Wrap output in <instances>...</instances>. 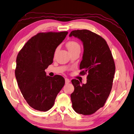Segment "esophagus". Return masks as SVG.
Segmentation results:
<instances>
[{"mask_svg": "<svg viewBox=\"0 0 134 134\" xmlns=\"http://www.w3.org/2000/svg\"><path fill=\"white\" fill-rule=\"evenodd\" d=\"M70 82V79H69L68 78H65V84L69 83Z\"/></svg>", "mask_w": 134, "mask_h": 134, "instance_id": "esophagus-1", "label": "esophagus"}]
</instances>
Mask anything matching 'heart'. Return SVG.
<instances>
[{
    "mask_svg": "<svg viewBox=\"0 0 134 134\" xmlns=\"http://www.w3.org/2000/svg\"><path fill=\"white\" fill-rule=\"evenodd\" d=\"M66 46L68 50L69 51V52H72V51H75L78 49H80V45H79L78 42L74 41L68 42L66 44ZM57 51H58V49H56V52H57Z\"/></svg>",
    "mask_w": 134,
    "mask_h": 134,
    "instance_id": "1",
    "label": "heart"
}]
</instances>
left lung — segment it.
<instances>
[{
  "instance_id": "8db88e82",
  "label": "left lung",
  "mask_w": 134,
  "mask_h": 134,
  "mask_svg": "<svg viewBox=\"0 0 134 134\" xmlns=\"http://www.w3.org/2000/svg\"><path fill=\"white\" fill-rule=\"evenodd\" d=\"M69 36L80 40L83 53L79 68L81 74L87 73V82H71L74 91L71 94L73 109L79 114L89 115L104 105L109 96L115 72L112 55L106 41L88 30H73Z\"/></svg>"
}]
</instances>
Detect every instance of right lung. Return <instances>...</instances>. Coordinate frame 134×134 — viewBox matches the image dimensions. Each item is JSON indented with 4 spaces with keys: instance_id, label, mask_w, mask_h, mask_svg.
<instances>
[{
    "instance_id": "1",
    "label": "right lung",
    "mask_w": 134,
    "mask_h": 134,
    "mask_svg": "<svg viewBox=\"0 0 134 134\" xmlns=\"http://www.w3.org/2000/svg\"><path fill=\"white\" fill-rule=\"evenodd\" d=\"M67 32L40 33L28 41L17 56L15 78L27 104L40 111L49 110L65 83L63 76H47L45 70L53 63L56 48Z\"/></svg>"
}]
</instances>
